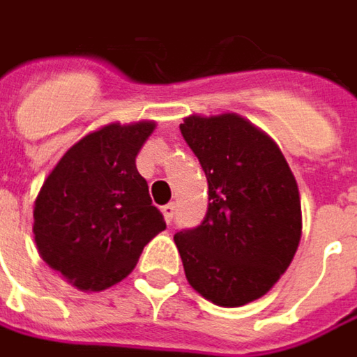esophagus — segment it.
<instances>
[{"instance_id":"esophagus-1","label":"esophagus","mask_w":357,"mask_h":357,"mask_svg":"<svg viewBox=\"0 0 357 357\" xmlns=\"http://www.w3.org/2000/svg\"><path fill=\"white\" fill-rule=\"evenodd\" d=\"M162 213H164V219H166V223H172V219H174V213H176V205L174 203H167L162 207Z\"/></svg>"}]
</instances>
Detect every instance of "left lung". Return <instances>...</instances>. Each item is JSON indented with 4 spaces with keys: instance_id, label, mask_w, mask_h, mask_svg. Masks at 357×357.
<instances>
[{
    "instance_id": "left-lung-1",
    "label": "left lung",
    "mask_w": 357,
    "mask_h": 357,
    "mask_svg": "<svg viewBox=\"0 0 357 357\" xmlns=\"http://www.w3.org/2000/svg\"><path fill=\"white\" fill-rule=\"evenodd\" d=\"M209 205L202 225L174 235L185 277L203 298L237 308L275 287L302 235L301 193L271 136L239 114L183 118Z\"/></svg>"
}]
</instances>
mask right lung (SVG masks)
Here are the masks:
<instances>
[{"label":"right lung","instance_id":"add662e5","mask_svg":"<svg viewBox=\"0 0 357 357\" xmlns=\"http://www.w3.org/2000/svg\"><path fill=\"white\" fill-rule=\"evenodd\" d=\"M155 122H112L70 146L35 199L37 251L79 290L98 292L134 271L166 229L136 155Z\"/></svg>","mask_w":357,"mask_h":357}]
</instances>
